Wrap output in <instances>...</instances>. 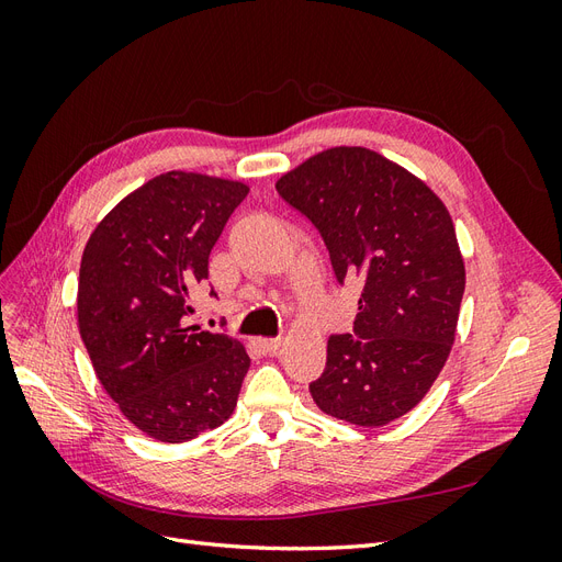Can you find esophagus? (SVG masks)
Masks as SVG:
<instances>
[{"label":"esophagus","instance_id":"esophagus-1","mask_svg":"<svg viewBox=\"0 0 562 562\" xmlns=\"http://www.w3.org/2000/svg\"><path fill=\"white\" fill-rule=\"evenodd\" d=\"M255 345L262 353H274L281 347V339L279 337H258L255 339Z\"/></svg>","mask_w":562,"mask_h":562}]
</instances>
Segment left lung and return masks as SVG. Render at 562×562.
<instances>
[{"label":"left lung","mask_w":562,"mask_h":562,"mask_svg":"<svg viewBox=\"0 0 562 562\" xmlns=\"http://www.w3.org/2000/svg\"><path fill=\"white\" fill-rule=\"evenodd\" d=\"M312 220L339 283L361 279L353 333L330 335L310 384L323 413L359 427L411 413L443 370L464 295L452 217L427 182L366 147H330L279 178Z\"/></svg>","instance_id":"left-lung-1"}]
</instances>
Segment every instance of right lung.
<instances>
[{"instance_id":"right-lung-1","label":"right lung","mask_w":562,"mask_h":562,"mask_svg":"<svg viewBox=\"0 0 562 562\" xmlns=\"http://www.w3.org/2000/svg\"><path fill=\"white\" fill-rule=\"evenodd\" d=\"M246 194L244 182L168 171L119 201L83 248L81 342L119 411L161 443L227 422L250 368L239 339L184 326L209 255Z\"/></svg>"}]
</instances>
